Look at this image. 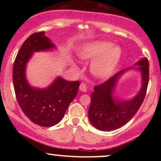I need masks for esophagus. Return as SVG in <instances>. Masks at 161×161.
<instances>
[{
  "instance_id": "obj_1",
  "label": "esophagus",
  "mask_w": 161,
  "mask_h": 161,
  "mask_svg": "<svg viewBox=\"0 0 161 161\" xmlns=\"http://www.w3.org/2000/svg\"><path fill=\"white\" fill-rule=\"evenodd\" d=\"M79 89H80L81 92H86L87 91V87H86V83H80Z\"/></svg>"
}]
</instances>
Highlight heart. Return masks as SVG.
<instances>
[{
	"mask_svg": "<svg viewBox=\"0 0 161 161\" xmlns=\"http://www.w3.org/2000/svg\"><path fill=\"white\" fill-rule=\"evenodd\" d=\"M122 50L110 42L99 41L88 44L79 52L83 60H94L92 71L98 78H106L111 73L119 61Z\"/></svg>",
	"mask_w": 161,
	"mask_h": 161,
	"instance_id": "1",
	"label": "heart"
}]
</instances>
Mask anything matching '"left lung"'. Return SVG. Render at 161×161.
<instances>
[{
	"label": "left lung",
	"instance_id": "1",
	"mask_svg": "<svg viewBox=\"0 0 161 161\" xmlns=\"http://www.w3.org/2000/svg\"><path fill=\"white\" fill-rule=\"evenodd\" d=\"M136 64L142 71L143 84L139 94L130 101L114 100L112 97L116 80L125 70L119 72L105 82L96 85L91 95L88 115L91 124L103 131L116 130L127 124L137 113L144 101L148 86L149 61L143 58Z\"/></svg>",
	"mask_w": 161,
	"mask_h": 161
}]
</instances>
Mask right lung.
Here are the masks:
<instances>
[{
    "label": "right lung",
    "instance_id": "obj_1",
    "mask_svg": "<svg viewBox=\"0 0 161 161\" xmlns=\"http://www.w3.org/2000/svg\"><path fill=\"white\" fill-rule=\"evenodd\" d=\"M53 47L54 45L45 36V32L34 33L22 45L13 65V83L17 103L25 115L42 127L53 126L62 119L80 86V81H67L61 78L45 89H36L28 84L25 65L33 52Z\"/></svg>",
    "mask_w": 161,
    "mask_h": 161
}]
</instances>
